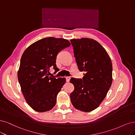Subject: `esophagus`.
Listing matches in <instances>:
<instances>
[{"instance_id": "obj_1", "label": "esophagus", "mask_w": 135, "mask_h": 135, "mask_svg": "<svg viewBox=\"0 0 135 135\" xmlns=\"http://www.w3.org/2000/svg\"><path fill=\"white\" fill-rule=\"evenodd\" d=\"M66 81H67V82H68L69 81V80H70L71 77H66Z\"/></svg>"}]
</instances>
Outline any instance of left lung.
Wrapping results in <instances>:
<instances>
[{
  "instance_id": "8db88e82",
  "label": "left lung",
  "mask_w": 135,
  "mask_h": 135,
  "mask_svg": "<svg viewBox=\"0 0 135 135\" xmlns=\"http://www.w3.org/2000/svg\"><path fill=\"white\" fill-rule=\"evenodd\" d=\"M74 54L82 79L72 78L74 87L70 94L74 107L83 112L97 108L106 97L112 82V64L101 45L93 39H72Z\"/></svg>"
}]
</instances>
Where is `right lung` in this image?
Returning <instances> with one entry per match:
<instances>
[{"instance_id":"right-lung-1","label":"right lung","mask_w":135,"mask_h":135,"mask_svg":"<svg viewBox=\"0 0 135 135\" xmlns=\"http://www.w3.org/2000/svg\"><path fill=\"white\" fill-rule=\"evenodd\" d=\"M70 45L67 39L48 37L32 44L24 52L18 79L24 98L34 111L46 112L56 105L66 78L49 76L50 68L53 67L55 73L58 71L57 54Z\"/></svg>"}]
</instances>
